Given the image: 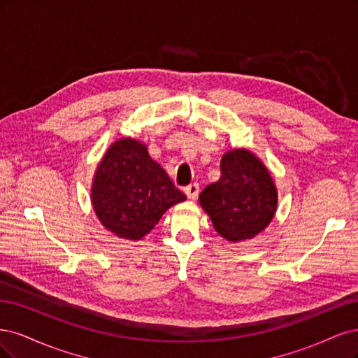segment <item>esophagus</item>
<instances>
[{
	"label": "esophagus",
	"mask_w": 358,
	"mask_h": 358,
	"mask_svg": "<svg viewBox=\"0 0 358 358\" xmlns=\"http://www.w3.org/2000/svg\"><path fill=\"white\" fill-rule=\"evenodd\" d=\"M184 193L187 194V198L189 199H196L198 198V194H199V184H196V182H192V184H189L187 187H184Z\"/></svg>",
	"instance_id": "1"
}]
</instances>
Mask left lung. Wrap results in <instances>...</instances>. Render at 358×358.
I'll return each mask as SVG.
<instances>
[{
  "mask_svg": "<svg viewBox=\"0 0 358 358\" xmlns=\"http://www.w3.org/2000/svg\"><path fill=\"white\" fill-rule=\"evenodd\" d=\"M222 176L206 186L199 202L223 238L239 242L255 238L273 218L278 196L272 177L247 150H234L222 157Z\"/></svg>",
  "mask_w": 358,
  "mask_h": 358,
  "instance_id": "left-lung-1",
  "label": "left lung"
}]
</instances>
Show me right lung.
I'll return each instance as SVG.
<instances>
[{
    "label": "right lung",
    "instance_id": "1",
    "mask_svg": "<svg viewBox=\"0 0 358 358\" xmlns=\"http://www.w3.org/2000/svg\"><path fill=\"white\" fill-rule=\"evenodd\" d=\"M186 194L165 169L131 138L114 143L101 160L92 186V203L99 222L123 239H141L169 206Z\"/></svg>",
    "mask_w": 358,
    "mask_h": 358
}]
</instances>
